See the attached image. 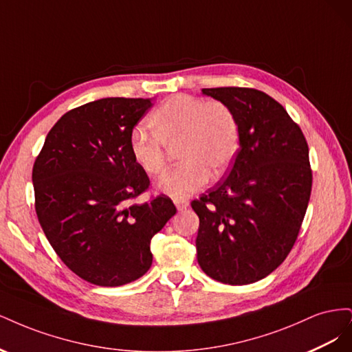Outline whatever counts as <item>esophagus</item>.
<instances>
[{
  "instance_id": "esophagus-1",
  "label": "esophagus",
  "mask_w": 352,
  "mask_h": 352,
  "mask_svg": "<svg viewBox=\"0 0 352 352\" xmlns=\"http://www.w3.org/2000/svg\"><path fill=\"white\" fill-rule=\"evenodd\" d=\"M175 206H176V208H177L179 211H182V210L188 208L189 202H188L186 199H175Z\"/></svg>"
}]
</instances>
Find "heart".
Listing matches in <instances>:
<instances>
[{
    "label": "heart",
    "instance_id": "1",
    "mask_svg": "<svg viewBox=\"0 0 352 352\" xmlns=\"http://www.w3.org/2000/svg\"><path fill=\"white\" fill-rule=\"evenodd\" d=\"M153 135L136 129L129 150L135 164L148 176L163 173L167 148L176 146L180 163L155 184L157 192L173 199L188 198L212 176L226 173L239 150V122L223 101L179 94L167 98L148 117Z\"/></svg>",
    "mask_w": 352,
    "mask_h": 352
}]
</instances>
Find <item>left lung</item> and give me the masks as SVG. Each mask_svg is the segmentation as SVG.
<instances>
[{
  "instance_id": "8db88e82",
  "label": "left lung",
  "mask_w": 352,
  "mask_h": 352,
  "mask_svg": "<svg viewBox=\"0 0 352 352\" xmlns=\"http://www.w3.org/2000/svg\"><path fill=\"white\" fill-rule=\"evenodd\" d=\"M239 122V150L229 175L190 202L199 217L197 258L211 279L257 282L287 257L311 194L308 145L282 105L252 88H207Z\"/></svg>"
}]
</instances>
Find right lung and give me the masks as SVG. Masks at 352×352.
I'll return each instance as SVG.
<instances>
[{
  "label": "right lung",
  "instance_id": "right-lung-1",
  "mask_svg": "<svg viewBox=\"0 0 352 352\" xmlns=\"http://www.w3.org/2000/svg\"><path fill=\"white\" fill-rule=\"evenodd\" d=\"M150 98H102L67 111L35 160V210L51 247L79 278L98 286L140 279L151 239L176 214L166 195L131 204L150 186L129 150Z\"/></svg>",
  "mask_w": 352,
  "mask_h": 352
}]
</instances>
